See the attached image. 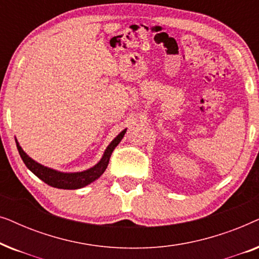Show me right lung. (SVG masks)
I'll use <instances>...</instances> for the list:
<instances>
[{
	"instance_id": "add662e5",
	"label": "right lung",
	"mask_w": 259,
	"mask_h": 259,
	"mask_svg": "<svg viewBox=\"0 0 259 259\" xmlns=\"http://www.w3.org/2000/svg\"><path fill=\"white\" fill-rule=\"evenodd\" d=\"M126 130H123L121 133L118 134V137L114 138V140L108 145V147L106 148L104 155H102L101 160L98 162L97 165L93 167L86 169L82 172H75V173H63L59 172L56 169L46 167V166L38 164L35 160H33L30 157H28L19 143H16L17 150L22 158V160L28 168L34 173L37 178H40L42 182L48 184L49 186L56 187V189H63V190H76L81 189V187L87 186L88 184L93 183L94 180H97L102 173L105 172V169L107 168L109 158H111L112 152L114 151V148L118 146L120 141L125 136Z\"/></svg>"
}]
</instances>
